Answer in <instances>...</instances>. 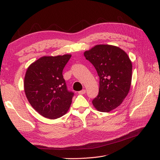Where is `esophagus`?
I'll return each instance as SVG.
<instances>
[{
    "label": "esophagus",
    "mask_w": 160,
    "mask_h": 160,
    "mask_svg": "<svg viewBox=\"0 0 160 160\" xmlns=\"http://www.w3.org/2000/svg\"><path fill=\"white\" fill-rule=\"evenodd\" d=\"M85 92H86V91H85V89H83V90H81V91H79V92H78V93H79V94H80V95H83V94L85 93Z\"/></svg>",
    "instance_id": "1"
}]
</instances>
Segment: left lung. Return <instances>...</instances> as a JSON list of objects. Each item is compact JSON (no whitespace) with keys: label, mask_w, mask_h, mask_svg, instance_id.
<instances>
[{"label":"left lung","mask_w":160,"mask_h":160,"mask_svg":"<svg viewBox=\"0 0 160 160\" xmlns=\"http://www.w3.org/2000/svg\"><path fill=\"white\" fill-rule=\"evenodd\" d=\"M99 77V94L94 108L109 112L122 103L128 95L132 78V62L123 49L114 45H97L84 52Z\"/></svg>","instance_id":"1"}]
</instances>
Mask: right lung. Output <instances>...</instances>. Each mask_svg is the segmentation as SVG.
Wrapping results in <instances>:
<instances>
[{"label": "right lung", "instance_id": "add662e5", "mask_svg": "<svg viewBox=\"0 0 160 160\" xmlns=\"http://www.w3.org/2000/svg\"><path fill=\"white\" fill-rule=\"evenodd\" d=\"M71 55L43 56L27 69L24 90L31 105L44 118L55 119L69 111L73 93L67 89L62 70Z\"/></svg>", "mask_w": 160, "mask_h": 160}]
</instances>
